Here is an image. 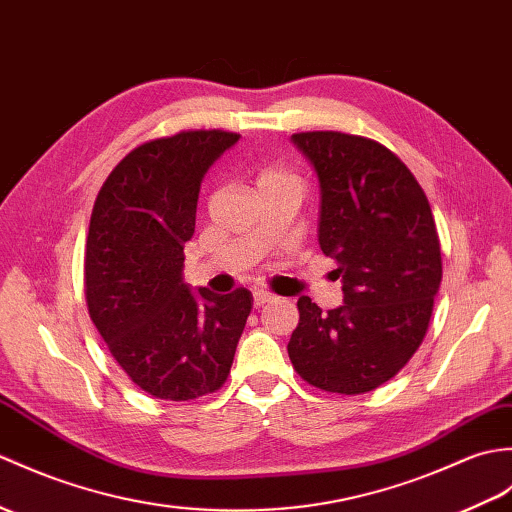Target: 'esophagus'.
<instances>
[{"mask_svg":"<svg viewBox=\"0 0 512 512\" xmlns=\"http://www.w3.org/2000/svg\"><path fill=\"white\" fill-rule=\"evenodd\" d=\"M272 299H275V294H270V292H266V290H255V292H253V303H255V307L266 305V303H270Z\"/></svg>","mask_w":512,"mask_h":512,"instance_id":"obj_1","label":"esophagus"}]
</instances>
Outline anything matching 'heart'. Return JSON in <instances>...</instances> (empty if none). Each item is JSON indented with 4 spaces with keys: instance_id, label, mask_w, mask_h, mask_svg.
Listing matches in <instances>:
<instances>
[{
    "instance_id": "obj_1",
    "label": "heart",
    "mask_w": 512,
    "mask_h": 512,
    "mask_svg": "<svg viewBox=\"0 0 512 512\" xmlns=\"http://www.w3.org/2000/svg\"><path fill=\"white\" fill-rule=\"evenodd\" d=\"M277 185H296V187H301L296 174L281 168V165H266V168H261V172L257 174V189H261V187H277Z\"/></svg>"
}]
</instances>
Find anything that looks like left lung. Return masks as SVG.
Listing matches in <instances>:
<instances>
[{"instance_id": "left-lung-1", "label": "left lung", "mask_w": 512, "mask_h": 512, "mask_svg": "<svg viewBox=\"0 0 512 512\" xmlns=\"http://www.w3.org/2000/svg\"><path fill=\"white\" fill-rule=\"evenodd\" d=\"M320 183L318 244L336 259L344 303L299 299L288 353L307 384L362 395L395 377L425 338L441 288V242L427 196L395 152L360 135H292Z\"/></svg>"}]
</instances>
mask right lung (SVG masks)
<instances>
[{"label": "right lung", "instance_id": "obj_1", "mask_svg": "<svg viewBox=\"0 0 512 512\" xmlns=\"http://www.w3.org/2000/svg\"><path fill=\"white\" fill-rule=\"evenodd\" d=\"M240 135L183 130L130 150L95 198L85 257L89 316L148 395L189 401L227 382L253 294L183 281L200 183Z\"/></svg>", "mask_w": 512, "mask_h": 512}]
</instances>
